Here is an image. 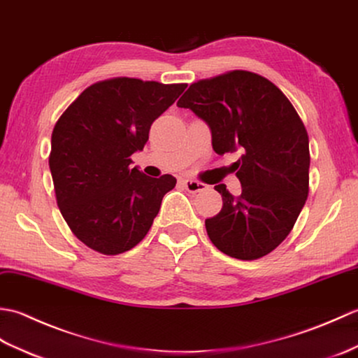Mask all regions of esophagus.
Returning a JSON list of instances; mask_svg holds the SVG:
<instances>
[{
    "mask_svg": "<svg viewBox=\"0 0 358 358\" xmlns=\"http://www.w3.org/2000/svg\"><path fill=\"white\" fill-rule=\"evenodd\" d=\"M182 184H184V187L188 189L189 193H201L206 189L205 184H202V182H199V180H194V179H184L182 180Z\"/></svg>",
    "mask_w": 358,
    "mask_h": 358,
    "instance_id": "esophagus-1",
    "label": "esophagus"
}]
</instances>
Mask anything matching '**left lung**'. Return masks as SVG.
Masks as SVG:
<instances>
[{"mask_svg":"<svg viewBox=\"0 0 358 358\" xmlns=\"http://www.w3.org/2000/svg\"><path fill=\"white\" fill-rule=\"evenodd\" d=\"M178 107L208 124L217 155L241 152L233 166L242 193L214 187L224 205L205 220L210 241L234 259L266 256L291 233L309 192V139L296 108L271 81L246 70L193 83Z\"/></svg>","mask_w":358,"mask_h":358,"instance_id":"left-lung-1","label":"left lung"}]
</instances>
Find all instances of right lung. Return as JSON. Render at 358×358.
I'll return each instance as SVG.
<instances>
[{"mask_svg": "<svg viewBox=\"0 0 358 358\" xmlns=\"http://www.w3.org/2000/svg\"><path fill=\"white\" fill-rule=\"evenodd\" d=\"M187 84L112 78L71 102L52 133L49 156L57 203L71 233L106 256L131 250L147 236L171 174L150 178L130 156Z\"/></svg>", "mask_w": 358, "mask_h": 358, "instance_id": "right-lung-1", "label": "right lung"}]
</instances>
